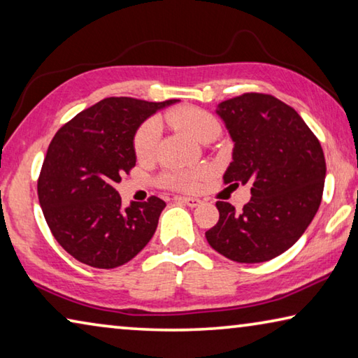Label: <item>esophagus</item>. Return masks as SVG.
Returning <instances> with one entry per match:
<instances>
[{"mask_svg":"<svg viewBox=\"0 0 358 358\" xmlns=\"http://www.w3.org/2000/svg\"><path fill=\"white\" fill-rule=\"evenodd\" d=\"M175 201L183 202L188 207H197L201 203V201L196 199V197H186V196H175Z\"/></svg>","mask_w":358,"mask_h":358,"instance_id":"esophagus-1","label":"esophagus"}]
</instances>
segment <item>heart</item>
Masks as SVG:
<instances>
[{
  "label": "heart",
  "mask_w": 358,
  "mask_h": 358,
  "mask_svg": "<svg viewBox=\"0 0 358 358\" xmlns=\"http://www.w3.org/2000/svg\"><path fill=\"white\" fill-rule=\"evenodd\" d=\"M166 121L173 129L181 130L191 138L203 143L210 135L220 132V122L210 113L194 106H181L177 110L169 111L166 115ZM159 137H161V124L157 119H150L138 129L135 135L134 148L138 159H148L155 152ZM202 175V170H169L164 173L162 183L169 188L175 189H192L197 183V178Z\"/></svg>",
  "instance_id": "b5f03b06"
}]
</instances>
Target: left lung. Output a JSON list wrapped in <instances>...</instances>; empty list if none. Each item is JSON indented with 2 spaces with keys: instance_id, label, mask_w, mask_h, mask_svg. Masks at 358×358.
Instances as JSON below:
<instances>
[{
  "instance_id": "8db88e82",
  "label": "left lung",
  "mask_w": 358,
  "mask_h": 358,
  "mask_svg": "<svg viewBox=\"0 0 358 358\" xmlns=\"http://www.w3.org/2000/svg\"><path fill=\"white\" fill-rule=\"evenodd\" d=\"M215 113L234 143L224 183L250 185L241 212L217 202L206 232L213 250L237 263H263L287 252L319 210L327 166L319 140L292 106L266 94H243Z\"/></svg>"
}]
</instances>
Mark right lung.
Here are the masks:
<instances>
[{"label": "right lung", "instance_id": "right-lung-1", "mask_svg": "<svg viewBox=\"0 0 358 358\" xmlns=\"http://www.w3.org/2000/svg\"><path fill=\"white\" fill-rule=\"evenodd\" d=\"M178 100L110 97L76 115L50 141L38 197L55 241L81 263L99 269L126 264L143 250L166 202H130L116 183L137 162L134 140L146 119Z\"/></svg>", "mask_w": 358, "mask_h": 358}]
</instances>
